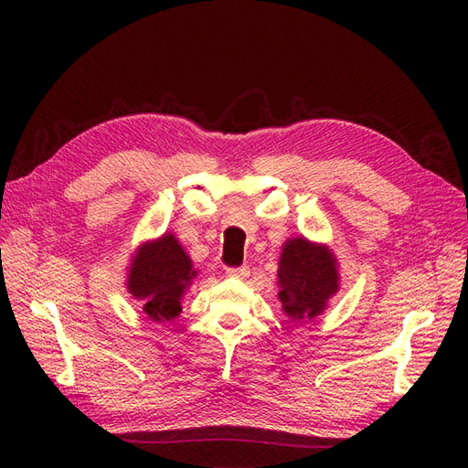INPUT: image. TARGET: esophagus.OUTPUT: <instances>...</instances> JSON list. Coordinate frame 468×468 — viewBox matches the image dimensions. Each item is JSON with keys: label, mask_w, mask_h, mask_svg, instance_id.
Here are the masks:
<instances>
[{"label": "esophagus", "mask_w": 468, "mask_h": 468, "mask_svg": "<svg viewBox=\"0 0 468 468\" xmlns=\"http://www.w3.org/2000/svg\"><path fill=\"white\" fill-rule=\"evenodd\" d=\"M226 275L229 277H236V279H248L250 277V267L242 265V267H229L226 269Z\"/></svg>", "instance_id": "1"}]
</instances>
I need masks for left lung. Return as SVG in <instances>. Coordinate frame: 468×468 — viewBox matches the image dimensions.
Segmentation results:
<instances>
[{"mask_svg": "<svg viewBox=\"0 0 468 468\" xmlns=\"http://www.w3.org/2000/svg\"><path fill=\"white\" fill-rule=\"evenodd\" d=\"M339 263L325 244L289 238L281 250L277 285L281 308L292 322L320 316L339 291Z\"/></svg>", "mask_w": 468, "mask_h": 468, "instance_id": "obj_1", "label": "left lung"}]
</instances>
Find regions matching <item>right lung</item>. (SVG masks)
Returning <instances> with one entry per match:
<instances>
[{"label":"right lung","instance_id":"add662e5","mask_svg":"<svg viewBox=\"0 0 468 468\" xmlns=\"http://www.w3.org/2000/svg\"><path fill=\"white\" fill-rule=\"evenodd\" d=\"M195 277L187 251L172 232H165L136 248L124 285L150 320L169 322L181 314V301Z\"/></svg>","mask_w":468,"mask_h":468}]
</instances>
